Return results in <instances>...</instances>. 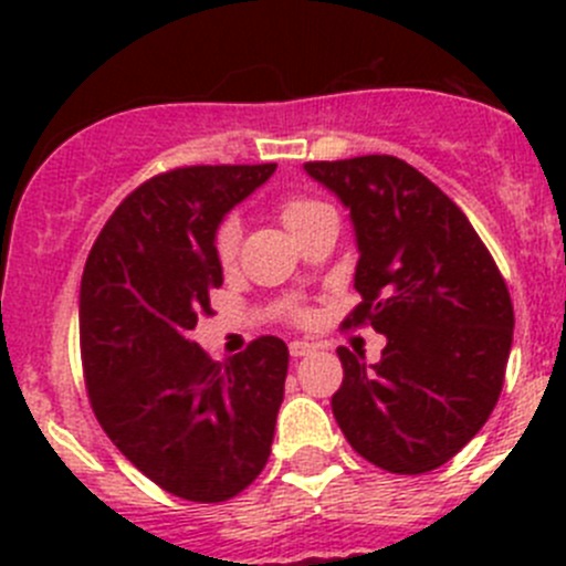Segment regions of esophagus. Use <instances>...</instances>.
I'll list each match as a JSON object with an SVG mask.
<instances>
[{
  "instance_id": "obj_1",
  "label": "esophagus",
  "mask_w": 566,
  "mask_h": 566,
  "mask_svg": "<svg viewBox=\"0 0 566 566\" xmlns=\"http://www.w3.org/2000/svg\"><path fill=\"white\" fill-rule=\"evenodd\" d=\"M310 353H315V345H312V342H304V339L290 342V356H293V358L310 356Z\"/></svg>"
}]
</instances>
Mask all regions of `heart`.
<instances>
[{
    "instance_id": "1",
    "label": "heart",
    "mask_w": 566,
    "mask_h": 566,
    "mask_svg": "<svg viewBox=\"0 0 566 566\" xmlns=\"http://www.w3.org/2000/svg\"><path fill=\"white\" fill-rule=\"evenodd\" d=\"M334 213L325 202H319L315 197H306V193H290L279 202V219L282 224L293 232L295 238L306 230V227L315 224L317 219L323 216ZM238 249H241V221L238 216H227V219L219 221L213 232V251H216V260L221 265H232L238 260ZM287 315L295 319V323H306L312 317V312L306 310L304 304H290L287 306Z\"/></svg>"
}]
</instances>
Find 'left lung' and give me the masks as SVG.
I'll list each match as a JSON object with an SVG mask.
<instances>
[{
	"instance_id": "1",
	"label": "left lung",
	"mask_w": 566,
	"mask_h": 566,
	"mask_svg": "<svg viewBox=\"0 0 566 566\" xmlns=\"http://www.w3.org/2000/svg\"><path fill=\"white\" fill-rule=\"evenodd\" d=\"M350 208L361 304L342 328L386 334L378 364L339 347L331 410L347 443L389 473H427L482 430L510 361V290L465 213L394 156L310 161Z\"/></svg>"
}]
</instances>
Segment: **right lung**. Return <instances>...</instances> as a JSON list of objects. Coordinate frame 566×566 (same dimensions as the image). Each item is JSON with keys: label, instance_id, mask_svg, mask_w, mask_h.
<instances>
[{"label": "right lung", "instance_id": "right-lung-1", "mask_svg": "<svg viewBox=\"0 0 566 566\" xmlns=\"http://www.w3.org/2000/svg\"><path fill=\"white\" fill-rule=\"evenodd\" d=\"M276 164L177 167L117 205L87 256L78 345L114 447L177 499H235L265 468L290 353L256 336L219 364L188 339L221 287L213 232Z\"/></svg>", "mask_w": 566, "mask_h": 566}]
</instances>
